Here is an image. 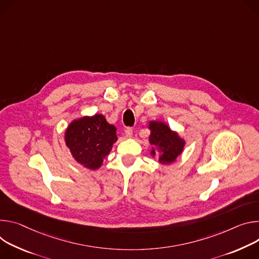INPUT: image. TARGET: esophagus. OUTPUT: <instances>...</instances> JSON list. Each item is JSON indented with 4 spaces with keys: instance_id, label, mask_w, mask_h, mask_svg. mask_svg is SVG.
Instances as JSON below:
<instances>
[{
    "instance_id": "esophagus-1",
    "label": "esophagus",
    "mask_w": 259,
    "mask_h": 259,
    "mask_svg": "<svg viewBox=\"0 0 259 259\" xmlns=\"http://www.w3.org/2000/svg\"><path fill=\"white\" fill-rule=\"evenodd\" d=\"M125 135L127 138H131L133 136V128L132 127H126L125 128Z\"/></svg>"
}]
</instances>
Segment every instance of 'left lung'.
<instances>
[{
    "mask_svg": "<svg viewBox=\"0 0 259 259\" xmlns=\"http://www.w3.org/2000/svg\"><path fill=\"white\" fill-rule=\"evenodd\" d=\"M149 127L151 130V135L149 138L150 143L155 147H158L161 151L159 154V161L163 164L174 162L177 156L180 155L183 150V140L162 122H150ZM152 154L155 155L154 149L152 150Z\"/></svg>",
    "mask_w": 259,
    "mask_h": 259,
    "instance_id": "obj_1",
    "label": "left lung"
}]
</instances>
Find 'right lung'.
Segmentation results:
<instances>
[{
    "label": "right lung",
    "instance_id": "add662e5",
    "mask_svg": "<svg viewBox=\"0 0 259 259\" xmlns=\"http://www.w3.org/2000/svg\"><path fill=\"white\" fill-rule=\"evenodd\" d=\"M116 141V127L100 114L74 120L66 131V144L72 155L91 169L101 166Z\"/></svg>",
    "mask_w": 259,
    "mask_h": 259
}]
</instances>
